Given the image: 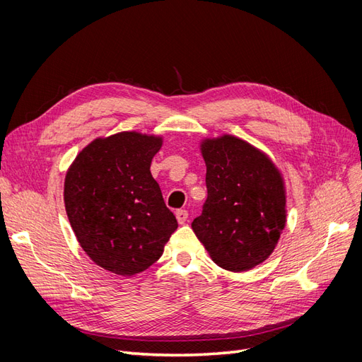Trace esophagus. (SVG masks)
<instances>
[{"instance_id": "1", "label": "esophagus", "mask_w": 362, "mask_h": 362, "mask_svg": "<svg viewBox=\"0 0 362 362\" xmlns=\"http://www.w3.org/2000/svg\"><path fill=\"white\" fill-rule=\"evenodd\" d=\"M175 216H177V221H178V223H180V225H184V223H185V221H187L189 213L185 211V210H178L177 213H175Z\"/></svg>"}]
</instances>
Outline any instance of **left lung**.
I'll return each mask as SVG.
<instances>
[{"label": "left lung", "instance_id": "obj_1", "mask_svg": "<svg viewBox=\"0 0 362 362\" xmlns=\"http://www.w3.org/2000/svg\"><path fill=\"white\" fill-rule=\"evenodd\" d=\"M208 198L192 222L218 267L246 272L275 250L287 223L284 175L264 151L233 134L204 137Z\"/></svg>", "mask_w": 362, "mask_h": 362}]
</instances>
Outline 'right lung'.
Masks as SVG:
<instances>
[{"instance_id": "1", "label": "right lung", "mask_w": 362, "mask_h": 362, "mask_svg": "<svg viewBox=\"0 0 362 362\" xmlns=\"http://www.w3.org/2000/svg\"><path fill=\"white\" fill-rule=\"evenodd\" d=\"M161 146L163 136L139 131L96 137L64 177V208L76 240L115 275L145 272L178 228L149 170Z\"/></svg>"}]
</instances>
